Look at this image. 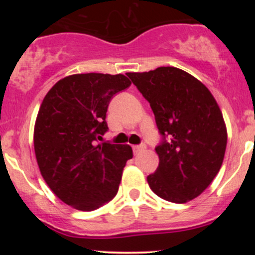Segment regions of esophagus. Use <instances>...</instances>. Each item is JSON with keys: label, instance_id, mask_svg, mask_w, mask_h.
Masks as SVG:
<instances>
[{"label": "esophagus", "instance_id": "1", "mask_svg": "<svg viewBox=\"0 0 255 255\" xmlns=\"http://www.w3.org/2000/svg\"><path fill=\"white\" fill-rule=\"evenodd\" d=\"M145 148H146V145H135V146H133L134 153H139V152L144 151Z\"/></svg>", "mask_w": 255, "mask_h": 255}]
</instances>
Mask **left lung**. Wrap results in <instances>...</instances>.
Segmentation results:
<instances>
[{
    "label": "left lung",
    "mask_w": 255,
    "mask_h": 255,
    "mask_svg": "<svg viewBox=\"0 0 255 255\" xmlns=\"http://www.w3.org/2000/svg\"><path fill=\"white\" fill-rule=\"evenodd\" d=\"M127 75L150 103L163 135L148 186L166 201H191L211 184L224 159L227 126L217 102L200 80L175 67Z\"/></svg>",
    "instance_id": "left-lung-1"
}]
</instances>
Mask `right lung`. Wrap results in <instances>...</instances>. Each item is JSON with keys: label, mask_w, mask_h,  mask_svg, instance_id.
I'll return each mask as SVG.
<instances>
[{"label": "right lung", "mask_w": 255, "mask_h": 255, "mask_svg": "<svg viewBox=\"0 0 255 255\" xmlns=\"http://www.w3.org/2000/svg\"><path fill=\"white\" fill-rule=\"evenodd\" d=\"M130 84L124 74H73L44 97L34 124V153L44 181L64 204L93 211L118 193L133 151L97 140L108 130L110 99Z\"/></svg>", "instance_id": "add662e5"}]
</instances>
